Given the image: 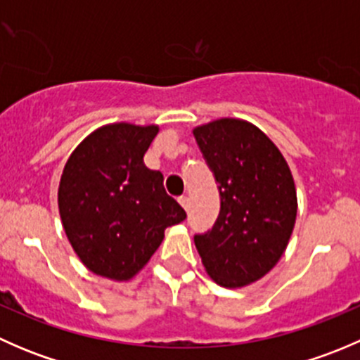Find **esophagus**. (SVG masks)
<instances>
[{"instance_id":"1","label":"esophagus","mask_w":360,"mask_h":360,"mask_svg":"<svg viewBox=\"0 0 360 360\" xmlns=\"http://www.w3.org/2000/svg\"><path fill=\"white\" fill-rule=\"evenodd\" d=\"M177 200H179L181 205H183L184 210L190 209V198H188V197H179V198H177Z\"/></svg>"}]
</instances>
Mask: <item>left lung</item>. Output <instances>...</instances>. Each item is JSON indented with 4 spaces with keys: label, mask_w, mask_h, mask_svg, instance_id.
Wrapping results in <instances>:
<instances>
[{
    "label": "left lung",
    "mask_w": 360,
    "mask_h": 360,
    "mask_svg": "<svg viewBox=\"0 0 360 360\" xmlns=\"http://www.w3.org/2000/svg\"><path fill=\"white\" fill-rule=\"evenodd\" d=\"M219 184L221 209L195 245L207 274L223 288H242L277 264L296 221V188L278 148L252 123L221 118L193 130Z\"/></svg>",
    "instance_id": "8db88e82"
}]
</instances>
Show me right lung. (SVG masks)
Instances as JSON below:
<instances>
[{"mask_svg":"<svg viewBox=\"0 0 360 360\" xmlns=\"http://www.w3.org/2000/svg\"><path fill=\"white\" fill-rule=\"evenodd\" d=\"M157 125L112 123L90 134L69 157L59 212L72 249L101 277L129 281L150 261L163 231L186 217L144 165Z\"/></svg>","mask_w":360,"mask_h":360,"instance_id":"1","label":"right lung"}]
</instances>
